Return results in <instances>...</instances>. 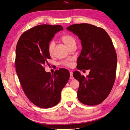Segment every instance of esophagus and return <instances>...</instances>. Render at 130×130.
Returning a JSON list of instances; mask_svg holds the SVG:
<instances>
[{"instance_id": "obj_1", "label": "esophagus", "mask_w": 130, "mask_h": 130, "mask_svg": "<svg viewBox=\"0 0 130 130\" xmlns=\"http://www.w3.org/2000/svg\"><path fill=\"white\" fill-rule=\"evenodd\" d=\"M70 79L71 80H72L74 79V77H73V75H72V72H70Z\"/></svg>"}]
</instances>
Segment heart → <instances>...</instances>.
<instances>
[{
  "label": "heart",
  "mask_w": 130,
  "mask_h": 130,
  "mask_svg": "<svg viewBox=\"0 0 130 130\" xmlns=\"http://www.w3.org/2000/svg\"><path fill=\"white\" fill-rule=\"evenodd\" d=\"M60 40L62 42L65 43L66 45L68 47H70L72 45H74L76 43V41L75 38L71 35L69 34H65L60 37ZM55 48V42L54 41H51L49 42L47 46V50L49 54L52 55L54 53V50ZM62 64L67 67H71L72 66L73 64V59H67L62 62Z\"/></svg>",
  "instance_id": "1"
}]
</instances>
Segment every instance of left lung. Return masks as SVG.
<instances>
[{
    "instance_id": "8db88e82",
    "label": "left lung",
    "mask_w": 130,
    "mask_h": 130,
    "mask_svg": "<svg viewBox=\"0 0 130 130\" xmlns=\"http://www.w3.org/2000/svg\"><path fill=\"white\" fill-rule=\"evenodd\" d=\"M67 29L82 41L76 68L90 70L86 77L79 71L73 73L80 83L78 100L87 105H99L108 96L116 80L117 57L113 43L104 29L91 24H73Z\"/></svg>"
}]
</instances>
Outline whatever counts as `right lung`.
Returning <instances> with one entry per match:
<instances>
[{
  "mask_svg": "<svg viewBox=\"0 0 130 130\" xmlns=\"http://www.w3.org/2000/svg\"><path fill=\"white\" fill-rule=\"evenodd\" d=\"M62 30L60 25L36 26L22 34L16 45V71L21 87L28 99L41 108H50L59 102L61 91L70 77L65 68L52 75L45 70L51 59L48 43Z\"/></svg>",
  "mask_w": 130,
  "mask_h": 130,
  "instance_id": "obj_1",
  "label": "right lung"
}]
</instances>
